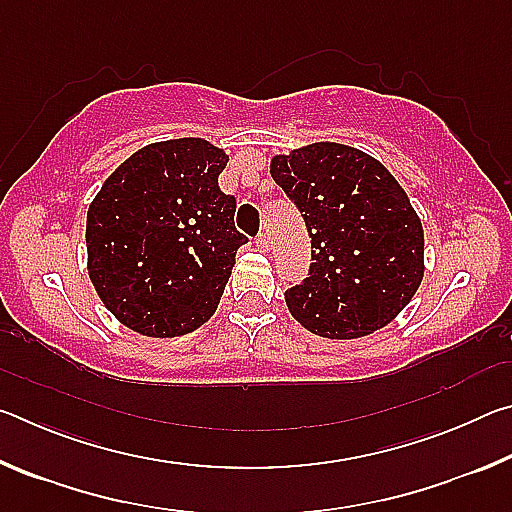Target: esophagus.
Here are the masks:
<instances>
[{"label": "esophagus", "instance_id": "34e87169", "mask_svg": "<svg viewBox=\"0 0 512 512\" xmlns=\"http://www.w3.org/2000/svg\"><path fill=\"white\" fill-rule=\"evenodd\" d=\"M255 244L259 250H268V244H271V237H268V232H259Z\"/></svg>", "mask_w": 512, "mask_h": 512}]
</instances>
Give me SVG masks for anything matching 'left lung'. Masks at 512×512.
Instances as JSON below:
<instances>
[{"label":"left lung","instance_id":"obj_1","mask_svg":"<svg viewBox=\"0 0 512 512\" xmlns=\"http://www.w3.org/2000/svg\"><path fill=\"white\" fill-rule=\"evenodd\" d=\"M271 176L307 223L309 277L284 291L291 316L325 339H361L409 305L424 275V230L400 183L354 146L273 155Z\"/></svg>","mask_w":512,"mask_h":512}]
</instances>
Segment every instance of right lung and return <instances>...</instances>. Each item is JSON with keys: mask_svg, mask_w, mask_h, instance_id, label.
I'll return each mask as SVG.
<instances>
[{"mask_svg": "<svg viewBox=\"0 0 512 512\" xmlns=\"http://www.w3.org/2000/svg\"><path fill=\"white\" fill-rule=\"evenodd\" d=\"M228 155L201 137L155 142L110 173L85 223L88 275L121 325L183 336L219 307L246 237L219 189Z\"/></svg>", "mask_w": 512, "mask_h": 512, "instance_id": "add662e5", "label": "right lung"}]
</instances>
